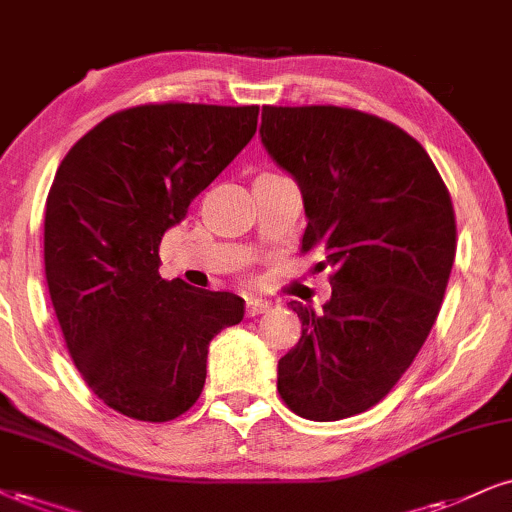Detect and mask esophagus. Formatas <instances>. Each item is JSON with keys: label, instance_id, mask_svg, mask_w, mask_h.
Returning <instances> with one entry per match:
<instances>
[{"label": "esophagus", "instance_id": "obj_1", "mask_svg": "<svg viewBox=\"0 0 512 512\" xmlns=\"http://www.w3.org/2000/svg\"><path fill=\"white\" fill-rule=\"evenodd\" d=\"M270 301H263V299H256V296H249L246 299V315L249 318H254V315H261V313H268L270 311Z\"/></svg>", "mask_w": 512, "mask_h": 512}]
</instances>
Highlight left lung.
I'll use <instances>...</instances> for the list:
<instances>
[{
  "label": "left lung",
  "mask_w": 512,
  "mask_h": 512,
  "mask_svg": "<svg viewBox=\"0 0 512 512\" xmlns=\"http://www.w3.org/2000/svg\"><path fill=\"white\" fill-rule=\"evenodd\" d=\"M261 140L304 194L301 254L320 249L332 296L292 301L301 339L277 391L306 420L380 403L415 361L456 258V213L439 170L399 125L344 106H263Z\"/></svg>",
  "instance_id": "1"
}]
</instances>
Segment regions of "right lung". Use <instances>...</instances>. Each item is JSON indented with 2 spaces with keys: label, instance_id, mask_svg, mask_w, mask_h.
<instances>
[{
  "label": "right lung",
  "instance_id": "obj_1",
  "mask_svg": "<svg viewBox=\"0 0 512 512\" xmlns=\"http://www.w3.org/2000/svg\"><path fill=\"white\" fill-rule=\"evenodd\" d=\"M258 106L142 104L94 125L61 161L44 211V275L87 387L132 420L197 403L208 344L244 299L159 275V244L256 132Z\"/></svg>",
  "mask_w": 512,
  "mask_h": 512
}]
</instances>
